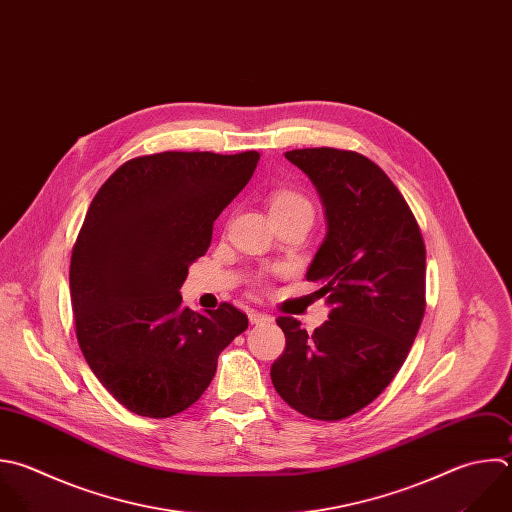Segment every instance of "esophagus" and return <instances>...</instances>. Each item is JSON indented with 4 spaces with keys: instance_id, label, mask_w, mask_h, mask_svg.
<instances>
[{
    "instance_id": "obj_1",
    "label": "esophagus",
    "mask_w": 512,
    "mask_h": 512,
    "mask_svg": "<svg viewBox=\"0 0 512 512\" xmlns=\"http://www.w3.org/2000/svg\"><path fill=\"white\" fill-rule=\"evenodd\" d=\"M248 318L252 324H270L274 320L270 314H264V312H250Z\"/></svg>"
}]
</instances>
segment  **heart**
Listing matches in <instances>:
<instances>
[{
    "label": "heart",
    "mask_w": 512,
    "mask_h": 512,
    "mask_svg": "<svg viewBox=\"0 0 512 512\" xmlns=\"http://www.w3.org/2000/svg\"><path fill=\"white\" fill-rule=\"evenodd\" d=\"M268 206H270L272 216H276V214H306L308 218H312V214H314L310 200L292 190L274 192L268 200Z\"/></svg>",
    "instance_id": "obj_1"
}]
</instances>
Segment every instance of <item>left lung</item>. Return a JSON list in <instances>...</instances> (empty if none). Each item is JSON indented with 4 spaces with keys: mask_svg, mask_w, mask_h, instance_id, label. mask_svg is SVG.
<instances>
[{
    "mask_svg": "<svg viewBox=\"0 0 512 512\" xmlns=\"http://www.w3.org/2000/svg\"><path fill=\"white\" fill-rule=\"evenodd\" d=\"M316 186L328 232L306 280L332 306L310 336L276 322L286 348L270 368L276 392L314 420H342L396 376L420 328L426 250L406 200L366 156L336 148L286 152Z\"/></svg>",
    "mask_w": 512,
    "mask_h": 512,
    "instance_id": "8db88e82",
    "label": "left lung"
}]
</instances>
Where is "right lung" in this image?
Instances as JSON below:
<instances>
[{
  "label": "right lung",
  "mask_w": 512,
  "mask_h": 512,
  "mask_svg": "<svg viewBox=\"0 0 512 512\" xmlns=\"http://www.w3.org/2000/svg\"><path fill=\"white\" fill-rule=\"evenodd\" d=\"M258 160V152L140 156L88 208L70 264L76 336L96 378L140 416L190 408L220 352L248 328L228 302L206 314L186 308L180 288Z\"/></svg>",
  "instance_id": "obj_1"
}]
</instances>
